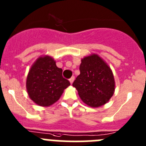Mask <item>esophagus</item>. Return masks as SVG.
<instances>
[{
	"label": "esophagus",
	"instance_id": "esophagus-1",
	"mask_svg": "<svg viewBox=\"0 0 146 146\" xmlns=\"http://www.w3.org/2000/svg\"><path fill=\"white\" fill-rule=\"evenodd\" d=\"M74 80H75V77H74V76H72L71 78H70V79H69V81H70V84H71L73 83Z\"/></svg>",
	"mask_w": 146,
	"mask_h": 146
}]
</instances>
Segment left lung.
Here are the masks:
<instances>
[{"instance_id":"8db88e82","label":"left lung","mask_w":146,"mask_h":146,"mask_svg":"<svg viewBox=\"0 0 146 146\" xmlns=\"http://www.w3.org/2000/svg\"><path fill=\"white\" fill-rule=\"evenodd\" d=\"M80 75L73 86L85 104L92 108L105 105L115 91V81L111 68L98 54L81 60Z\"/></svg>"}]
</instances>
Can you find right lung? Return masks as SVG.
<instances>
[{"label":"right lung","mask_w":146,"mask_h":146,"mask_svg":"<svg viewBox=\"0 0 146 146\" xmlns=\"http://www.w3.org/2000/svg\"><path fill=\"white\" fill-rule=\"evenodd\" d=\"M70 85L62 76V68L49 56L40 57L34 62L27 74L26 88L28 95L40 106H50L57 102Z\"/></svg>","instance_id":"obj_1"}]
</instances>
